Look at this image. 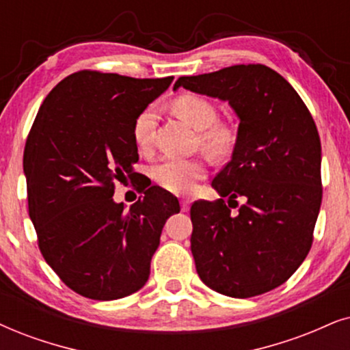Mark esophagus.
Here are the masks:
<instances>
[{
  "instance_id": "esophagus-1",
  "label": "esophagus",
  "mask_w": 350,
  "mask_h": 350,
  "mask_svg": "<svg viewBox=\"0 0 350 350\" xmlns=\"http://www.w3.org/2000/svg\"><path fill=\"white\" fill-rule=\"evenodd\" d=\"M189 206H190V202L187 200V198H185V200L180 202V210H183V211H187V210H189Z\"/></svg>"
}]
</instances>
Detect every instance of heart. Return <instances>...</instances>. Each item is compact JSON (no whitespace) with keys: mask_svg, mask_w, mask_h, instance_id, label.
<instances>
[{"mask_svg":"<svg viewBox=\"0 0 350 350\" xmlns=\"http://www.w3.org/2000/svg\"><path fill=\"white\" fill-rule=\"evenodd\" d=\"M174 111L184 121L200 132V139L206 148L213 152H223L231 145V134L226 127L216 124L218 111L206 98L198 95H180L174 101ZM157 124V108L153 105L144 108L137 114L132 137L139 148H148L153 139ZM153 179L172 193H187L193 189L197 180L205 176V163L193 158H165L153 166Z\"/></svg>","mask_w":350,"mask_h":350,"instance_id":"b5f03b06","label":"heart"}]
</instances>
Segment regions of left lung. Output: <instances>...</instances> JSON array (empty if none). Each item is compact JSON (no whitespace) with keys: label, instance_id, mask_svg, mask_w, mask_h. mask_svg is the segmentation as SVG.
Returning a JSON list of instances; mask_svg holds the SVG:
<instances>
[{"label":"left lung","instance_id":"1","mask_svg":"<svg viewBox=\"0 0 350 350\" xmlns=\"http://www.w3.org/2000/svg\"><path fill=\"white\" fill-rule=\"evenodd\" d=\"M179 87L228 101L241 121L231 161L211 183L221 198L190 206L198 276L229 297L268 293L293 276L313 242L323 196L315 121L293 85L263 64L179 77ZM224 196L246 202L232 214Z\"/></svg>","mask_w":350,"mask_h":350}]
</instances>
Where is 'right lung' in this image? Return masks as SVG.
<instances>
[{"label":"right lung","mask_w":350,"mask_h":350,"mask_svg":"<svg viewBox=\"0 0 350 350\" xmlns=\"http://www.w3.org/2000/svg\"><path fill=\"white\" fill-rule=\"evenodd\" d=\"M171 82L79 70L48 94L29 132L24 174L40 252L83 297L114 300L144 287L163 226L179 213L178 198L158 185H140L129 210L113 200L114 180L137 174V114Z\"/></svg>","instance_id":"right-lung-1"}]
</instances>
